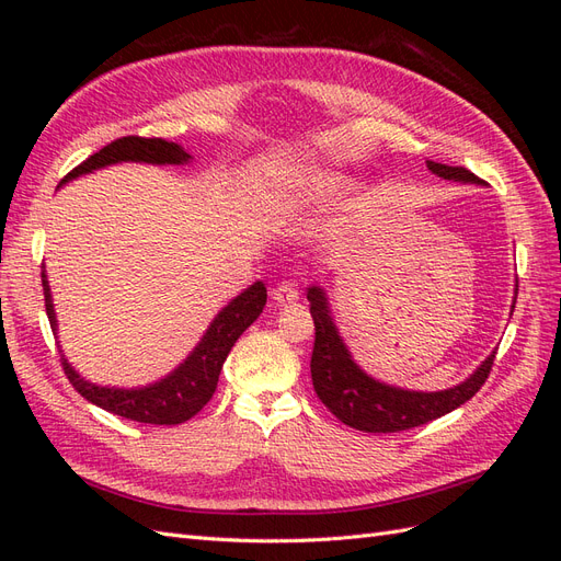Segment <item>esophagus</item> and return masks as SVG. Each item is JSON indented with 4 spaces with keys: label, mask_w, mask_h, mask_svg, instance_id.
Returning a JSON list of instances; mask_svg holds the SVG:
<instances>
[{
    "label": "esophagus",
    "mask_w": 561,
    "mask_h": 561,
    "mask_svg": "<svg viewBox=\"0 0 561 561\" xmlns=\"http://www.w3.org/2000/svg\"><path fill=\"white\" fill-rule=\"evenodd\" d=\"M271 297H274L278 304H293V301L299 299V290H297V285L293 280H283L274 287Z\"/></svg>",
    "instance_id": "obj_1"
}]
</instances>
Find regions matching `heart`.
Masks as SVG:
<instances>
[{
	"instance_id": "b5f03b06",
	"label": "heart",
	"mask_w": 561,
	"mask_h": 561,
	"mask_svg": "<svg viewBox=\"0 0 561 561\" xmlns=\"http://www.w3.org/2000/svg\"><path fill=\"white\" fill-rule=\"evenodd\" d=\"M344 190V178L325 171H295L285 173L271 184L268 203L283 215L311 210L320 203H328Z\"/></svg>"
}]
</instances>
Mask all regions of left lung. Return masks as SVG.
<instances>
[{
	"instance_id": "1",
	"label": "left lung",
	"mask_w": 561,
	"mask_h": 561,
	"mask_svg": "<svg viewBox=\"0 0 561 561\" xmlns=\"http://www.w3.org/2000/svg\"><path fill=\"white\" fill-rule=\"evenodd\" d=\"M428 171L437 178L474 182L482 180L461 165H445L428 161ZM311 316L316 325V342L311 353V379L322 404L346 426L365 433H398L423 426L433 419L449 414L456 407L468 402L489 379L496 351L478 367V371L463 383L437 393H416L379 383L351 360L342 336L330 318L328 299L320 287H309ZM517 299V297H515Z\"/></svg>"
}]
</instances>
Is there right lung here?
<instances>
[{"label":"right lung","instance_id":"1","mask_svg":"<svg viewBox=\"0 0 561 561\" xmlns=\"http://www.w3.org/2000/svg\"><path fill=\"white\" fill-rule=\"evenodd\" d=\"M192 157L175 145L165 142L161 138H140V135H126L95 151L93 157L81 161L77 168L67 173L60 184L70 182L79 175H87L98 168H105L110 163L118 161H142V163H184ZM44 285V307L50 322V330H56V313L54 304H50L48 280L46 274H42ZM266 304V287L262 280L250 285L245 293H241L236 299L229 301V307L217 313L208 332L203 334L201 344L194 348V353L186 358L173 375L165 379L145 386V388H100L89 381H83L77 371L70 367L65 358L62 369L65 377L70 379L77 393L87 398L89 402L103 407L105 412H112L116 416H124L128 421L138 423H154V426H175V423H184L198 414L206 407L215 393L219 371L227 360L229 351L239 342V336L252 325L257 316L262 313Z\"/></svg>","mask_w":561,"mask_h":561}]
</instances>
